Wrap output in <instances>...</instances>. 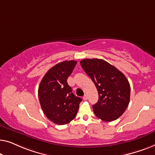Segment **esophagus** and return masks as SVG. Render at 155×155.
<instances>
[{
  "mask_svg": "<svg viewBox=\"0 0 155 155\" xmlns=\"http://www.w3.org/2000/svg\"><path fill=\"white\" fill-rule=\"evenodd\" d=\"M83 99H84V100H87V99H88V96H87L86 95H85L84 97H83Z\"/></svg>",
  "mask_w": 155,
  "mask_h": 155,
  "instance_id": "esophagus-1",
  "label": "esophagus"
}]
</instances>
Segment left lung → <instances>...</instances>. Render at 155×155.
Listing matches in <instances>:
<instances>
[{
	"label": "left lung",
	"mask_w": 155,
	"mask_h": 155,
	"mask_svg": "<svg viewBox=\"0 0 155 155\" xmlns=\"http://www.w3.org/2000/svg\"><path fill=\"white\" fill-rule=\"evenodd\" d=\"M80 63L98 91V101L93 105L95 116L104 121L116 120L129 104L130 88L127 78L101 59H85Z\"/></svg>",
	"instance_id": "obj_1"
}]
</instances>
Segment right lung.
<instances>
[{"label":"right lung","instance_id":"add662e5","mask_svg":"<svg viewBox=\"0 0 155 155\" xmlns=\"http://www.w3.org/2000/svg\"><path fill=\"white\" fill-rule=\"evenodd\" d=\"M77 62L64 61L47 71L38 87L39 102L47 118L58 125L72 121L77 114L82 99L74 95L67 84Z\"/></svg>","mask_w":155,"mask_h":155}]
</instances>
